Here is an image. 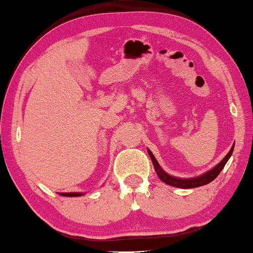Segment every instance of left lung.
<instances>
[{"label":"left lung","instance_id":"1","mask_svg":"<svg viewBox=\"0 0 253 253\" xmlns=\"http://www.w3.org/2000/svg\"><path fill=\"white\" fill-rule=\"evenodd\" d=\"M233 147H235V145L231 147V149H230V152L226 154L225 158L223 159L222 161H220L219 164L216 166V167H213L211 170L204 172V174L201 175V176L194 177V178H177V177L170 176V175H168L167 172H165L164 170H162L161 167H160L159 162L156 161L154 155L152 154V152H150L149 149H148V154L150 156V159H152V162H153V165H154L156 174H158L160 180L164 181L165 183L171 185V187L184 188V189H188V188H197V187H201V185H206L208 183H210L211 181L215 180V178L219 175V172L222 171V169L224 168V166L226 162H228L230 156H231L232 152H233Z\"/></svg>","mask_w":253,"mask_h":253}]
</instances>
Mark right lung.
<instances>
[{"instance_id":"1","label":"right lung","mask_w":253,"mask_h":253,"mask_svg":"<svg viewBox=\"0 0 253 253\" xmlns=\"http://www.w3.org/2000/svg\"><path fill=\"white\" fill-rule=\"evenodd\" d=\"M60 195H63V196L73 197V196H82L83 194H81V193H60Z\"/></svg>"}]
</instances>
